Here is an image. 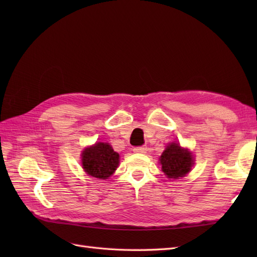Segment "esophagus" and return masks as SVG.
<instances>
[{"instance_id":"34e87169","label":"esophagus","mask_w":257,"mask_h":257,"mask_svg":"<svg viewBox=\"0 0 257 257\" xmlns=\"http://www.w3.org/2000/svg\"><path fill=\"white\" fill-rule=\"evenodd\" d=\"M133 151L135 153H146L147 151V147L146 146H141V147H134Z\"/></svg>"}]
</instances>
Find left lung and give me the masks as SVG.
<instances>
[{
	"mask_svg": "<svg viewBox=\"0 0 257 257\" xmlns=\"http://www.w3.org/2000/svg\"><path fill=\"white\" fill-rule=\"evenodd\" d=\"M162 169L168 178L178 179L188 174L193 165L192 155L178 144H170L161 155Z\"/></svg>",
	"mask_w": 257,
	"mask_h": 257,
	"instance_id": "left-lung-1",
	"label": "left lung"
}]
</instances>
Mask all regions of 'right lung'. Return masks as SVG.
Returning a JSON list of instances; mask_svg holds the SVG:
<instances>
[{"label": "right lung", "instance_id": "obj_1", "mask_svg": "<svg viewBox=\"0 0 257 257\" xmlns=\"http://www.w3.org/2000/svg\"><path fill=\"white\" fill-rule=\"evenodd\" d=\"M119 165V154L114 152L111 146L97 143L84 149L82 153V166L88 175L107 179Z\"/></svg>", "mask_w": 257, "mask_h": 257}]
</instances>
